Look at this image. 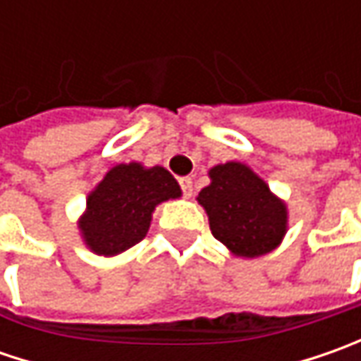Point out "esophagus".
Here are the masks:
<instances>
[{"instance_id": "34e87169", "label": "esophagus", "mask_w": 361, "mask_h": 361, "mask_svg": "<svg viewBox=\"0 0 361 361\" xmlns=\"http://www.w3.org/2000/svg\"><path fill=\"white\" fill-rule=\"evenodd\" d=\"M180 188H183V195H185L187 199H190L192 192H195V188H192V178H188V176L180 178Z\"/></svg>"}]
</instances>
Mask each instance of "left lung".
Instances as JSON below:
<instances>
[{
	"label": "left lung",
	"instance_id": "obj_1",
	"mask_svg": "<svg viewBox=\"0 0 361 361\" xmlns=\"http://www.w3.org/2000/svg\"><path fill=\"white\" fill-rule=\"evenodd\" d=\"M211 185L197 201L209 215L211 233L233 255H265L283 241L287 207L267 183L243 162L216 164L209 171Z\"/></svg>",
	"mask_w": 361,
	"mask_h": 361
}]
</instances>
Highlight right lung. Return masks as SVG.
I'll return each instance as SVG.
<instances>
[{"mask_svg": "<svg viewBox=\"0 0 361 361\" xmlns=\"http://www.w3.org/2000/svg\"><path fill=\"white\" fill-rule=\"evenodd\" d=\"M180 195L176 178L162 166L116 164L86 199L78 221L82 239L96 255H118L145 239L157 204Z\"/></svg>", "mask_w": 361, "mask_h": 361, "instance_id": "add662e5", "label": "right lung"}]
</instances>
